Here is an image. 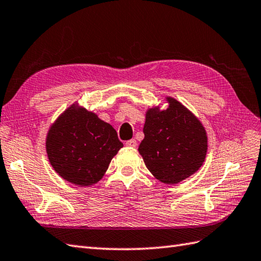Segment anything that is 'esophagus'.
Returning <instances> with one entry per match:
<instances>
[{
    "mask_svg": "<svg viewBox=\"0 0 261 261\" xmlns=\"http://www.w3.org/2000/svg\"><path fill=\"white\" fill-rule=\"evenodd\" d=\"M125 146H126V147H132V148H135V147H137V141H136L135 139L127 140V141H125Z\"/></svg>",
    "mask_w": 261,
    "mask_h": 261,
    "instance_id": "1",
    "label": "esophagus"
}]
</instances>
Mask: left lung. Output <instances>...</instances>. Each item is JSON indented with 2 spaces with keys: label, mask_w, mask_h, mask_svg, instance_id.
I'll use <instances>...</instances> for the list:
<instances>
[{
  "label": "left lung",
  "mask_w": 261,
  "mask_h": 261,
  "mask_svg": "<svg viewBox=\"0 0 261 261\" xmlns=\"http://www.w3.org/2000/svg\"><path fill=\"white\" fill-rule=\"evenodd\" d=\"M168 108L146 112L139 153L149 171L165 184H177L201 168L207 151L203 124L190 110L173 97Z\"/></svg>",
  "instance_id": "obj_1"
}]
</instances>
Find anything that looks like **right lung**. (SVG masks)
<instances>
[{
  "mask_svg": "<svg viewBox=\"0 0 261 261\" xmlns=\"http://www.w3.org/2000/svg\"><path fill=\"white\" fill-rule=\"evenodd\" d=\"M122 147L112 125L76 104L58 116L46 139L53 168L77 186L96 184Z\"/></svg>",
  "mask_w": 261,
  "mask_h": 261,
  "instance_id": "right-lung-1",
  "label": "right lung"
}]
</instances>
